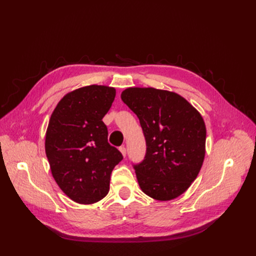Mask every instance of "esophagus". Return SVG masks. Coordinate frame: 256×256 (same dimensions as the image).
<instances>
[{
    "mask_svg": "<svg viewBox=\"0 0 256 256\" xmlns=\"http://www.w3.org/2000/svg\"><path fill=\"white\" fill-rule=\"evenodd\" d=\"M120 152H122V154L124 157H126L127 150H126V147H125V146H120Z\"/></svg>",
    "mask_w": 256,
    "mask_h": 256,
    "instance_id": "obj_1",
    "label": "esophagus"
}]
</instances>
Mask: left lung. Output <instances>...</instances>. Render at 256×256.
<instances>
[{
    "label": "left lung",
    "mask_w": 256,
    "mask_h": 256,
    "mask_svg": "<svg viewBox=\"0 0 256 256\" xmlns=\"http://www.w3.org/2000/svg\"><path fill=\"white\" fill-rule=\"evenodd\" d=\"M122 100L140 120L146 154L134 170L141 190L171 200L187 190L203 166L206 126L202 115L174 92L129 88Z\"/></svg>",
    "instance_id": "obj_1"
}]
</instances>
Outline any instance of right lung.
Returning <instances> with one entry per match:
<instances>
[{
    "label": "right lung",
    "mask_w": 256,
    "mask_h": 256,
    "mask_svg": "<svg viewBox=\"0 0 256 256\" xmlns=\"http://www.w3.org/2000/svg\"><path fill=\"white\" fill-rule=\"evenodd\" d=\"M116 95L114 88L88 85L68 92L51 114L44 148L60 190L79 204H94L110 189V176L122 159L108 142L102 122Z\"/></svg>",
    "instance_id": "add662e5"
}]
</instances>
